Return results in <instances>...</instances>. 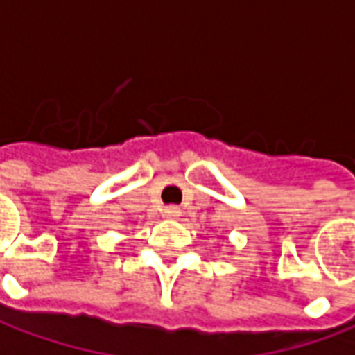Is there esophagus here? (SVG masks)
Listing matches in <instances>:
<instances>
[{
	"instance_id": "obj_1",
	"label": "esophagus",
	"mask_w": 355,
	"mask_h": 355,
	"mask_svg": "<svg viewBox=\"0 0 355 355\" xmlns=\"http://www.w3.org/2000/svg\"><path fill=\"white\" fill-rule=\"evenodd\" d=\"M163 213H165L167 217H171V219H175V217H178V213H180V209H178L177 205H167V207L163 209Z\"/></svg>"
}]
</instances>
